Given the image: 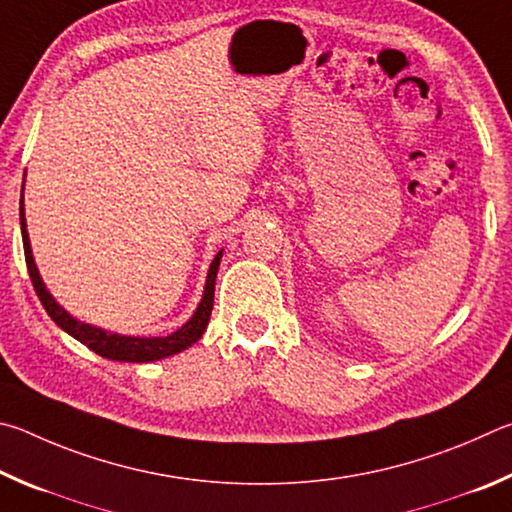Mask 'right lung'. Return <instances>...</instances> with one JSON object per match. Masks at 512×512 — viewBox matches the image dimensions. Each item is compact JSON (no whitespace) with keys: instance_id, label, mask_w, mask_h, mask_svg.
I'll return each instance as SVG.
<instances>
[{"instance_id":"right-lung-1","label":"right lung","mask_w":512,"mask_h":512,"mask_svg":"<svg viewBox=\"0 0 512 512\" xmlns=\"http://www.w3.org/2000/svg\"><path fill=\"white\" fill-rule=\"evenodd\" d=\"M20 224H22L26 267H29L31 283H33L35 292H38L44 310H47V315L56 321V324L65 330V333L78 339V342L85 344L87 348H92L94 353H98L101 357H107V360H114V362H157V360H164V357L186 351L188 346H193L197 339L204 335L206 326H209L211 310H213L215 276H218L222 249L215 254V258L211 261L200 303H197V308L191 315V319H188L182 328H177L175 333H170L166 337H128V335L110 333V330L85 324V321L71 317L69 312L51 297V292L47 290V285H44L42 276L38 272V265H35V261H33L31 240H29V231H26V218H24V184H22V200H20Z\"/></svg>"}]
</instances>
